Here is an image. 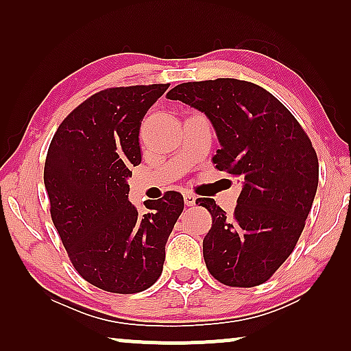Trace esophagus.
Segmentation results:
<instances>
[{"mask_svg":"<svg viewBox=\"0 0 351 351\" xmlns=\"http://www.w3.org/2000/svg\"><path fill=\"white\" fill-rule=\"evenodd\" d=\"M184 201H185L186 206H193L196 203V196L193 193H185Z\"/></svg>","mask_w":351,"mask_h":351,"instance_id":"34e87169","label":"esophagus"}]
</instances>
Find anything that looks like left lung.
Masks as SVG:
<instances>
[{
  "instance_id": "8db88e82",
  "label": "left lung",
  "mask_w": 351,
  "mask_h": 351,
  "mask_svg": "<svg viewBox=\"0 0 351 351\" xmlns=\"http://www.w3.org/2000/svg\"><path fill=\"white\" fill-rule=\"evenodd\" d=\"M209 118L219 171L241 177L233 215L204 199L213 227L206 267L233 287L265 282L294 251L318 189V156L292 113L261 86L234 78L182 83L167 93Z\"/></svg>"
}]
</instances>
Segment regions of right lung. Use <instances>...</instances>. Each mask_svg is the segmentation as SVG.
<instances>
[{"label": "right lung", "mask_w": 351, "mask_h": 351, "mask_svg": "<svg viewBox=\"0 0 351 351\" xmlns=\"http://www.w3.org/2000/svg\"><path fill=\"white\" fill-rule=\"evenodd\" d=\"M167 88L128 86L90 95L60 123L47 150L52 222L75 270L107 292L136 294L155 285L184 210L179 191L145 204V214L128 199L131 167L142 161V119Z\"/></svg>", "instance_id": "obj_1"}]
</instances>
